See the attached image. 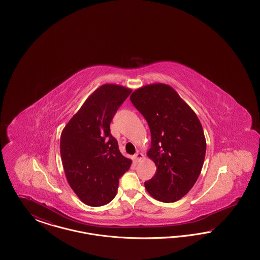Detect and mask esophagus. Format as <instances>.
<instances>
[{"instance_id": "34e87169", "label": "esophagus", "mask_w": 260, "mask_h": 260, "mask_svg": "<svg viewBox=\"0 0 260 260\" xmlns=\"http://www.w3.org/2000/svg\"><path fill=\"white\" fill-rule=\"evenodd\" d=\"M143 158H144V155H143L142 153H140V152H137V153H136V154L134 155V159H135V161H136V162L141 161Z\"/></svg>"}]
</instances>
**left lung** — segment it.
Instances as JSON below:
<instances>
[{
  "label": "left lung",
  "mask_w": 260,
  "mask_h": 260,
  "mask_svg": "<svg viewBox=\"0 0 260 260\" xmlns=\"http://www.w3.org/2000/svg\"><path fill=\"white\" fill-rule=\"evenodd\" d=\"M129 99L148 123L151 148L147 155L157 167L145 188L158 201L176 202L191 190L203 168L207 144L202 124L168 85L140 87Z\"/></svg>",
  "instance_id": "1"
}]
</instances>
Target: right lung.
I'll use <instances>...</instances> for the list:
<instances>
[{
    "label": "right lung",
    "instance_id": "1",
    "mask_svg": "<svg viewBox=\"0 0 260 260\" xmlns=\"http://www.w3.org/2000/svg\"><path fill=\"white\" fill-rule=\"evenodd\" d=\"M131 92L132 89L122 86H101L62 131L60 155L66 178L87 206L110 203L119 179L132 165L110 133L113 117Z\"/></svg>",
    "mask_w": 260,
    "mask_h": 260
}]
</instances>
